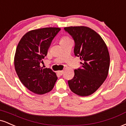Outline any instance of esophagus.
<instances>
[{"mask_svg":"<svg viewBox=\"0 0 126 126\" xmlns=\"http://www.w3.org/2000/svg\"><path fill=\"white\" fill-rule=\"evenodd\" d=\"M63 72H64L63 70H59V71H57V73L60 75H62L63 73Z\"/></svg>","mask_w":126,"mask_h":126,"instance_id":"1","label":"esophagus"}]
</instances>
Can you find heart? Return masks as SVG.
Here are the masks:
<instances>
[{"instance_id":"heart-1","label":"heart","mask_w":126,"mask_h":126,"mask_svg":"<svg viewBox=\"0 0 126 126\" xmlns=\"http://www.w3.org/2000/svg\"><path fill=\"white\" fill-rule=\"evenodd\" d=\"M69 40V38H68V37H63V38L61 39V41H63V40Z\"/></svg>"}]
</instances>
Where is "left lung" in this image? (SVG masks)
Segmentation results:
<instances>
[{
  "mask_svg": "<svg viewBox=\"0 0 126 126\" xmlns=\"http://www.w3.org/2000/svg\"><path fill=\"white\" fill-rule=\"evenodd\" d=\"M73 37L74 53L80 57L82 67L74 70V77L68 80L73 93L81 96L94 94L106 79L110 67V54L103 39L94 30L85 27L64 28Z\"/></svg>",
  "mask_w": 126,
  "mask_h": 126,
  "instance_id": "obj_1",
  "label": "left lung"
}]
</instances>
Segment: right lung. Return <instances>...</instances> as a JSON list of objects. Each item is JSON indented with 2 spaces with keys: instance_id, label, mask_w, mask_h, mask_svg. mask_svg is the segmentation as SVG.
<instances>
[{
  "instance_id": "right-lung-1",
  "label": "right lung",
  "mask_w": 126,
  "mask_h": 126,
  "mask_svg": "<svg viewBox=\"0 0 126 126\" xmlns=\"http://www.w3.org/2000/svg\"><path fill=\"white\" fill-rule=\"evenodd\" d=\"M60 30L47 27L31 30L22 37L17 46L14 57L16 72L22 84L37 94L51 91L57 79L55 72L48 68L43 69L40 64Z\"/></svg>"
}]
</instances>
